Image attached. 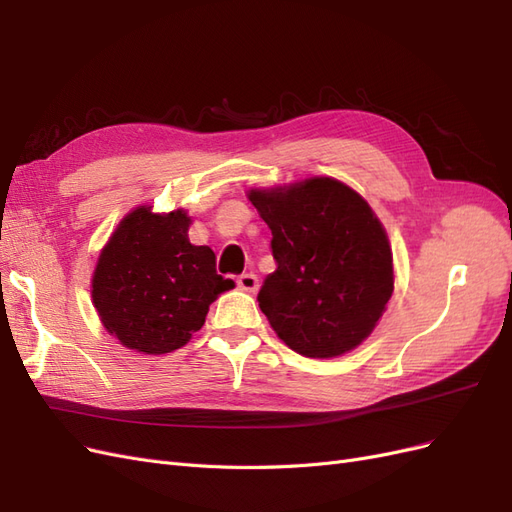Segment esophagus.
Listing matches in <instances>:
<instances>
[{
  "mask_svg": "<svg viewBox=\"0 0 512 512\" xmlns=\"http://www.w3.org/2000/svg\"><path fill=\"white\" fill-rule=\"evenodd\" d=\"M237 284L245 292H256L258 290V277L254 273H243L237 277Z\"/></svg>",
  "mask_w": 512,
  "mask_h": 512,
  "instance_id": "1",
  "label": "esophagus"
}]
</instances>
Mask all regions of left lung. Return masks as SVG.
Listing matches in <instances>:
<instances>
[{"instance_id": "left-lung-1", "label": "left lung", "mask_w": 512, "mask_h": 512, "mask_svg": "<svg viewBox=\"0 0 512 512\" xmlns=\"http://www.w3.org/2000/svg\"><path fill=\"white\" fill-rule=\"evenodd\" d=\"M247 198L273 235L277 269L258 305L277 337L312 359L361 346L395 282L391 243L374 209L333 177L252 188Z\"/></svg>"}]
</instances>
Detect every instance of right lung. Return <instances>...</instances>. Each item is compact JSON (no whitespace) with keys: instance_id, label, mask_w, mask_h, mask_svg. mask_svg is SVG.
Here are the masks:
<instances>
[{"instance_id":"add662e5","label":"right lung","mask_w":512,"mask_h":512,"mask_svg":"<svg viewBox=\"0 0 512 512\" xmlns=\"http://www.w3.org/2000/svg\"><path fill=\"white\" fill-rule=\"evenodd\" d=\"M185 209L130 211L108 237L91 277V301L121 346L166 354L205 324L209 305L235 286L215 271L209 245H192Z\"/></svg>"}]
</instances>
